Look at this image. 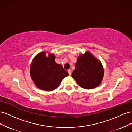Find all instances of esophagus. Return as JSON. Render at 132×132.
Returning <instances> with one entry per match:
<instances>
[{
  "label": "esophagus",
  "instance_id": "34e87169",
  "mask_svg": "<svg viewBox=\"0 0 132 132\" xmlns=\"http://www.w3.org/2000/svg\"><path fill=\"white\" fill-rule=\"evenodd\" d=\"M67 72H68V73H69V75H71V70H69L68 71H67Z\"/></svg>",
  "mask_w": 132,
  "mask_h": 132
}]
</instances>
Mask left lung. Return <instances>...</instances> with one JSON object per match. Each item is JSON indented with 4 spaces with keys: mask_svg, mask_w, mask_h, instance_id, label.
Listing matches in <instances>:
<instances>
[{
    "mask_svg": "<svg viewBox=\"0 0 132 132\" xmlns=\"http://www.w3.org/2000/svg\"><path fill=\"white\" fill-rule=\"evenodd\" d=\"M103 75L101 62L91 52H86L78 57L72 77L80 87L89 89L98 86Z\"/></svg>",
    "mask_w": 132,
    "mask_h": 132,
    "instance_id": "obj_1",
    "label": "left lung"
}]
</instances>
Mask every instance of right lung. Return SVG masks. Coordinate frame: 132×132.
<instances>
[{
	"label": "right lung",
	"instance_id": "1",
	"mask_svg": "<svg viewBox=\"0 0 132 132\" xmlns=\"http://www.w3.org/2000/svg\"><path fill=\"white\" fill-rule=\"evenodd\" d=\"M55 56L46 52L37 54L30 65V76L35 85L39 88L51 91L57 88L62 80L69 75L62 65L55 61Z\"/></svg>",
	"mask_w": 132,
	"mask_h": 132
}]
</instances>
